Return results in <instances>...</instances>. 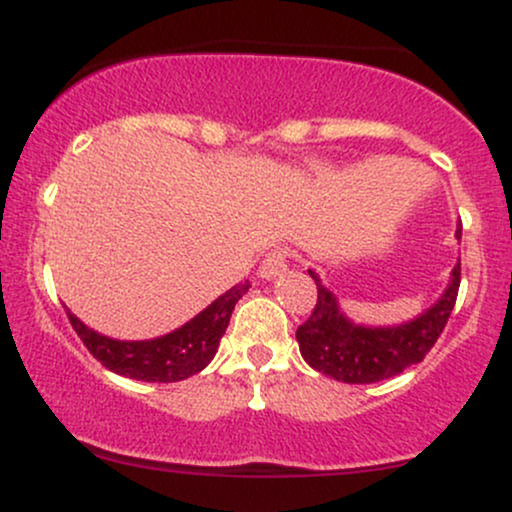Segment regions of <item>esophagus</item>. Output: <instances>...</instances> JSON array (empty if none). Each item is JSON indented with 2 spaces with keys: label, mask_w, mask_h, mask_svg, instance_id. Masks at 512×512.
<instances>
[{
  "label": "esophagus",
  "mask_w": 512,
  "mask_h": 512,
  "mask_svg": "<svg viewBox=\"0 0 512 512\" xmlns=\"http://www.w3.org/2000/svg\"><path fill=\"white\" fill-rule=\"evenodd\" d=\"M286 250L284 248H276L272 252H267V257H264L262 264H260V276L262 279H276V276H281L286 272V267H289V260H286Z\"/></svg>",
  "instance_id": "obj_1"
}]
</instances>
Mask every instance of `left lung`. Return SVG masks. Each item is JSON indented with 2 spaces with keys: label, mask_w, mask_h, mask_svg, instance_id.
<instances>
[{
  "label": "left lung",
  "mask_w": 512,
  "mask_h": 512,
  "mask_svg": "<svg viewBox=\"0 0 512 512\" xmlns=\"http://www.w3.org/2000/svg\"><path fill=\"white\" fill-rule=\"evenodd\" d=\"M455 236L462 238V223L457 226ZM308 274L317 284V303L313 315L296 330L301 356L322 375L351 385L378 383L424 361L448 325L460 289V262H457L443 296L419 317L402 325L368 327L349 320L339 308L337 296L322 286L320 276L313 269H308Z\"/></svg>",
  "instance_id": "1"
}]
</instances>
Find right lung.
<instances>
[{
    "mask_svg": "<svg viewBox=\"0 0 512 512\" xmlns=\"http://www.w3.org/2000/svg\"><path fill=\"white\" fill-rule=\"evenodd\" d=\"M248 289L250 281L233 286L178 330L163 334V337L142 339V342H122V339L105 337V334L86 327L69 310L67 315L86 349L108 370L132 380H144V383H178V380L190 378L209 366L219 349L221 337L226 334L233 308Z\"/></svg>",
    "mask_w": 512,
    "mask_h": 512,
    "instance_id": "1",
    "label": "right lung"
}]
</instances>
